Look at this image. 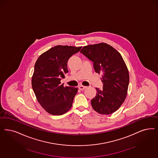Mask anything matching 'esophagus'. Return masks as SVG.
<instances>
[{
    "label": "esophagus",
    "mask_w": 158,
    "mask_h": 158,
    "mask_svg": "<svg viewBox=\"0 0 158 158\" xmlns=\"http://www.w3.org/2000/svg\"><path fill=\"white\" fill-rule=\"evenodd\" d=\"M86 86H82V85H81V86H79V87H78V88H79V89H80V90H84L85 89H86Z\"/></svg>",
    "instance_id": "esophagus-1"
}]
</instances>
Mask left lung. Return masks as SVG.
Instances as JSON below:
<instances>
[{
    "instance_id": "obj_1",
    "label": "left lung",
    "mask_w": 158,
    "mask_h": 158,
    "mask_svg": "<svg viewBox=\"0 0 158 158\" xmlns=\"http://www.w3.org/2000/svg\"><path fill=\"white\" fill-rule=\"evenodd\" d=\"M81 52L93 62V68L102 74L103 89H96V95L91 100L93 109L102 114L116 111L124 102L130 81L129 72L120 53L106 43L89 45Z\"/></svg>"
}]
</instances>
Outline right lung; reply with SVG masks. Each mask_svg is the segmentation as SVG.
<instances>
[{
  "instance_id": "obj_1",
  "label": "right lung",
  "mask_w": 158,
  "mask_h": 158,
  "mask_svg": "<svg viewBox=\"0 0 158 158\" xmlns=\"http://www.w3.org/2000/svg\"><path fill=\"white\" fill-rule=\"evenodd\" d=\"M82 47L56 45L37 60L31 85L38 103L47 112L60 115L68 111L77 92V87L64 86L60 80L68 72L67 62Z\"/></svg>"
}]
</instances>
